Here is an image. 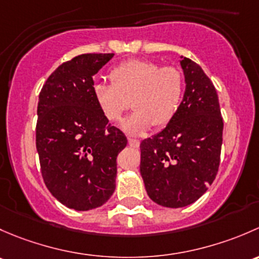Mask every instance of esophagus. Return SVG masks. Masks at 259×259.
I'll use <instances>...</instances> for the list:
<instances>
[{"mask_svg": "<svg viewBox=\"0 0 259 259\" xmlns=\"http://www.w3.org/2000/svg\"><path fill=\"white\" fill-rule=\"evenodd\" d=\"M128 145L131 146V147H136L137 148L138 146H140V141L136 140V138H128Z\"/></svg>", "mask_w": 259, "mask_h": 259, "instance_id": "1", "label": "esophagus"}]
</instances>
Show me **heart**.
Instances as JSON below:
<instances>
[{
	"label": "heart",
	"mask_w": 259,
	"mask_h": 259,
	"mask_svg": "<svg viewBox=\"0 0 259 259\" xmlns=\"http://www.w3.org/2000/svg\"><path fill=\"white\" fill-rule=\"evenodd\" d=\"M108 77L111 84L93 86V100L110 122L121 121L132 105L135 112L122 124L130 135H141L152 124L162 128L180 110L185 81L176 67L135 58L112 68Z\"/></svg>",
	"instance_id": "heart-1"
}]
</instances>
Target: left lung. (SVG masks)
Here are the masks:
<instances>
[{"instance_id":"8db88e82","label":"left lung","mask_w":259,"mask_h":259,"mask_svg":"<svg viewBox=\"0 0 259 259\" xmlns=\"http://www.w3.org/2000/svg\"><path fill=\"white\" fill-rule=\"evenodd\" d=\"M186 91L175 118L141 142V176L149 198L180 208L196 202L220 167L223 119L217 91L201 66L181 57Z\"/></svg>"}]
</instances>
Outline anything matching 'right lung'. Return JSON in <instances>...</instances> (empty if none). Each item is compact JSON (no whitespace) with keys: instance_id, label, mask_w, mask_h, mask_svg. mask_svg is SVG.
Masks as SVG:
<instances>
[{"instance_id":"right-lung-1","label":"right lung","mask_w":259,"mask_h":259,"mask_svg":"<svg viewBox=\"0 0 259 259\" xmlns=\"http://www.w3.org/2000/svg\"><path fill=\"white\" fill-rule=\"evenodd\" d=\"M113 56H77L58 66L39 92L36 148L42 177L68 208H97L116 188V159L127 138L102 116L92 92L93 76Z\"/></svg>"}]
</instances>
